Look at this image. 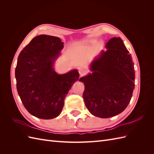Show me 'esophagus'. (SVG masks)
<instances>
[{
    "instance_id": "esophagus-1",
    "label": "esophagus",
    "mask_w": 154,
    "mask_h": 154,
    "mask_svg": "<svg viewBox=\"0 0 154 154\" xmlns=\"http://www.w3.org/2000/svg\"><path fill=\"white\" fill-rule=\"evenodd\" d=\"M79 73H80V76H84L87 74V70L85 69H80L79 70Z\"/></svg>"
}]
</instances>
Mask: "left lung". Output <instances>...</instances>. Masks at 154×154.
I'll use <instances>...</instances> for the list:
<instances>
[{"label":"left lung","mask_w":154,"mask_h":154,"mask_svg":"<svg viewBox=\"0 0 154 154\" xmlns=\"http://www.w3.org/2000/svg\"><path fill=\"white\" fill-rule=\"evenodd\" d=\"M91 66L92 74L80 78L85 85L83 97L90 112L108 118L127 108L134 89L135 76L131 54L119 37L112 38Z\"/></svg>","instance_id":"8db88e82"}]
</instances>
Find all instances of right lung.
<instances>
[{"mask_svg":"<svg viewBox=\"0 0 154 154\" xmlns=\"http://www.w3.org/2000/svg\"><path fill=\"white\" fill-rule=\"evenodd\" d=\"M63 47L58 37L42 35L32 38L18 56L17 89L26 109L38 118L58 116L69 90L79 78L76 70L64 74L54 71V60Z\"/></svg>","mask_w":154,"mask_h":154,"instance_id":"obj_1","label":"right lung"}]
</instances>
